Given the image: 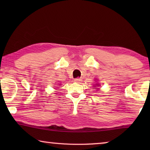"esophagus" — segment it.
Listing matches in <instances>:
<instances>
[{
	"label": "esophagus",
	"instance_id": "1",
	"mask_svg": "<svg viewBox=\"0 0 150 150\" xmlns=\"http://www.w3.org/2000/svg\"><path fill=\"white\" fill-rule=\"evenodd\" d=\"M74 81L75 82H76V83H81V81H82V79H80V78H76V79H74Z\"/></svg>",
	"mask_w": 150,
	"mask_h": 150
}]
</instances>
